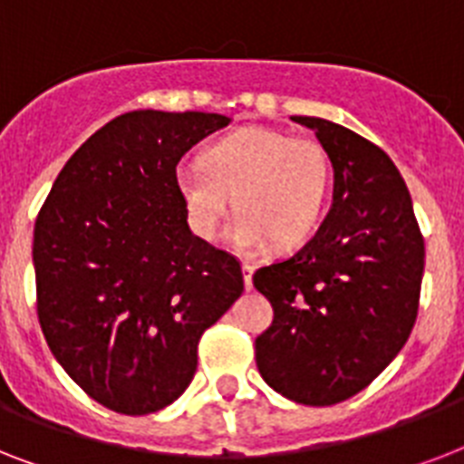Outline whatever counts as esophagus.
<instances>
[{
  "label": "esophagus",
  "mask_w": 464,
  "mask_h": 464,
  "mask_svg": "<svg viewBox=\"0 0 464 464\" xmlns=\"http://www.w3.org/2000/svg\"><path fill=\"white\" fill-rule=\"evenodd\" d=\"M253 275H255L253 262H243V279H246V289H250V286H253Z\"/></svg>",
  "instance_id": "34e87169"
}]
</instances>
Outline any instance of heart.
<instances>
[{"label":"heart","instance_id":"1","mask_svg":"<svg viewBox=\"0 0 464 464\" xmlns=\"http://www.w3.org/2000/svg\"><path fill=\"white\" fill-rule=\"evenodd\" d=\"M330 159L315 137L272 127H246L217 140L199 163L175 173V188L192 231L217 238L226 214L238 217L231 240L257 253L269 240L276 247L301 246L323 218L330 197Z\"/></svg>","mask_w":464,"mask_h":464}]
</instances>
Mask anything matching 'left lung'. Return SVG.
I'll use <instances>...</instances> for the list:
<instances>
[{
	"label": "left lung",
	"mask_w": 464,
	"mask_h": 464,
	"mask_svg": "<svg viewBox=\"0 0 464 464\" xmlns=\"http://www.w3.org/2000/svg\"><path fill=\"white\" fill-rule=\"evenodd\" d=\"M315 132L334 168V202L296 255L255 272L275 320L255 339L269 388L327 407L361 392L395 359L417 323L424 236L410 189L373 141L323 118Z\"/></svg>",
	"instance_id": "left-lung-1"
}]
</instances>
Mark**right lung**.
I'll use <instances>...</instances> for the list:
<instances>
[{"label":"right lung","mask_w":464,"mask_h":464,"mask_svg":"<svg viewBox=\"0 0 464 464\" xmlns=\"http://www.w3.org/2000/svg\"><path fill=\"white\" fill-rule=\"evenodd\" d=\"M231 120L132 111L76 149L33 233L35 308L54 359L96 402L151 414L185 392L204 330L243 294L236 255L189 231L178 160Z\"/></svg>","instance_id":"add662e5"}]
</instances>
